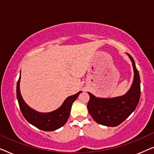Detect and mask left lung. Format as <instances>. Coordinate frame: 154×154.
Wrapping results in <instances>:
<instances>
[{"mask_svg": "<svg viewBox=\"0 0 154 154\" xmlns=\"http://www.w3.org/2000/svg\"><path fill=\"white\" fill-rule=\"evenodd\" d=\"M132 61L134 70L132 85L127 93L114 98H99L90 92L88 109L97 123L105 126L116 127L128 119L135 110L140 101V78L133 58L128 54Z\"/></svg>", "mask_w": 154, "mask_h": 154, "instance_id": "1", "label": "left lung"}]
</instances>
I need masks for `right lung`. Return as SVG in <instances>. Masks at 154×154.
Masks as SVG:
<instances>
[{
    "instance_id": "1",
    "label": "right lung",
    "mask_w": 154,
    "mask_h": 154,
    "mask_svg": "<svg viewBox=\"0 0 154 154\" xmlns=\"http://www.w3.org/2000/svg\"><path fill=\"white\" fill-rule=\"evenodd\" d=\"M20 76L17 83V97L20 110L26 121L31 125L44 131H53L62 127L69 119L73 102L82 92L80 91L67 97L62 106L57 110L49 113H40L30 108L23 100L20 90Z\"/></svg>"
}]
</instances>
